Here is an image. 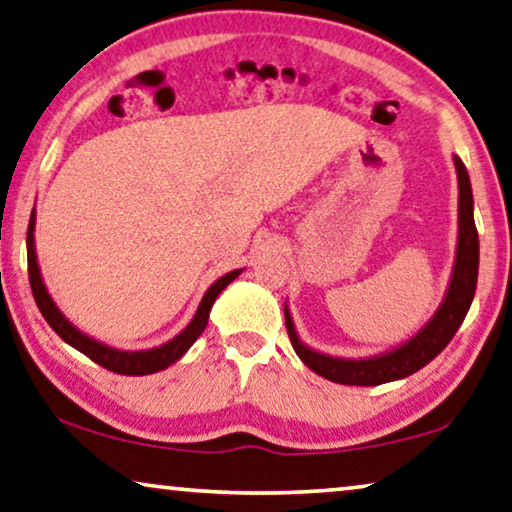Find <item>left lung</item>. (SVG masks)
I'll use <instances>...</instances> for the list:
<instances>
[{
    "label": "left lung",
    "instance_id": "1",
    "mask_svg": "<svg viewBox=\"0 0 512 512\" xmlns=\"http://www.w3.org/2000/svg\"><path fill=\"white\" fill-rule=\"evenodd\" d=\"M457 172V248L451 282L444 294V301L434 315L427 319L421 331H416L409 340L398 347L368 358H338L317 352L305 345L296 333L292 312L285 305V324L296 356L308 365L319 377L345 386H379L386 381L404 379L414 375L432 361L451 342L460 329L464 317L471 308L478 282V232L474 223V193H471L469 172L460 158H453Z\"/></svg>",
    "mask_w": 512,
    "mask_h": 512
}]
</instances>
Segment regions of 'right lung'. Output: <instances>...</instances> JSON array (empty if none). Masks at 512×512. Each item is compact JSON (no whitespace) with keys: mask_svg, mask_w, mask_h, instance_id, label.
<instances>
[{"mask_svg":"<svg viewBox=\"0 0 512 512\" xmlns=\"http://www.w3.org/2000/svg\"><path fill=\"white\" fill-rule=\"evenodd\" d=\"M34 230H36V211H32V218H29V230H27V264H29V285H32V294L36 299L38 310L45 317V322L52 326L61 340L68 342L73 349H78L91 361L103 365L117 375H151V372H160L170 368L172 363H177L179 358L193 347V342L200 338L202 331L207 329L209 324V312L213 308V301L218 299V294L230 285L234 278L241 276L243 269H236L225 273L223 278H218L213 285L207 289V294L202 296L200 305H197L195 317L190 319L186 329L179 335H174L172 340L163 342V345L151 347V349H137V352H128V349H117L105 345V342L91 338L85 331H80L73 322H68V317L57 308V303L52 301V296L45 287L41 269H38V257H36V243H34Z\"/></svg>","mask_w":512,"mask_h":512,"instance_id":"add662e5","label":"right lung"}]
</instances>
